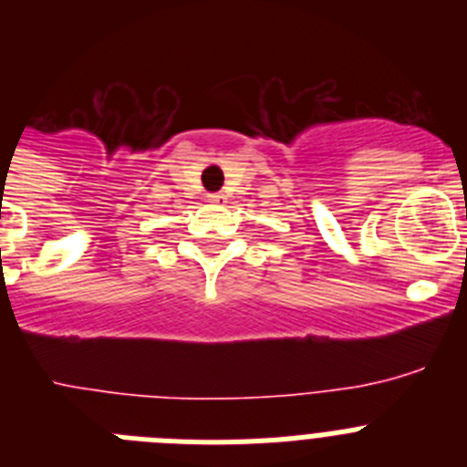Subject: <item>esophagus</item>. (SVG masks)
<instances>
[{
	"label": "esophagus",
	"mask_w": 467,
	"mask_h": 467,
	"mask_svg": "<svg viewBox=\"0 0 467 467\" xmlns=\"http://www.w3.org/2000/svg\"><path fill=\"white\" fill-rule=\"evenodd\" d=\"M208 201L210 203H222V201H224V196H222V193H208Z\"/></svg>",
	"instance_id": "obj_1"
}]
</instances>
